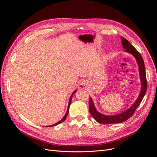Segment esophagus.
I'll return each instance as SVG.
<instances>
[{"label": "esophagus", "mask_w": 157, "mask_h": 157, "mask_svg": "<svg viewBox=\"0 0 157 157\" xmlns=\"http://www.w3.org/2000/svg\"><path fill=\"white\" fill-rule=\"evenodd\" d=\"M87 87V83L86 81H84V80H82L81 82H80L79 84V86L78 88L80 89H84Z\"/></svg>", "instance_id": "1"}]
</instances>
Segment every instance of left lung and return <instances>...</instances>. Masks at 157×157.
Returning <instances> with one entry per match:
<instances>
[{
    "label": "left lung",
    "mask_w": 157,
    "mask_h": 157,
    "mask_svg": "<svg viewBox=\"0 0 157 157\" xmlns=\"http://www.w3.org/2000/svg\"><path fill=\"white\" fill-rule=\"evenodd\" d=\"M122 39V47L128 53L132 54L134 57L137 65L139 68V73H140V78L141 80V90L139 94L138 98H137L135 102L132 104V105L128 108L127 110L121 113H118L117 115H105L101 114L97 111V109L94 105L93 99L92 98H90L89 100V111L90 114H91L92 117L96 120L98 123L101 124H117V123H121L127 121L128 118H130L134 112L136 111V109L138 107L141 101L143 99L145 94L147 91V83L146 79V75H145V64L143 58L139 53L137 50L133 46L128 40H127L124 37L121 36Z\"/></svg>",
    "instance_id": "left-lung-1"
}]
</instances>
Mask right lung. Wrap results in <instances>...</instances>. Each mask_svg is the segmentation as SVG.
Wrapping results in <instances>:
<instances>
[{
	"label": "right lung",
	"mask_w": 157,
	"mask_h": 157,
	"mask_svg": "<svg viewBox=\"0 0 157 157\" xmlns=\"http://www.w3.org/2000/svg\"><path fill=\"white\" fill-rule=\"evenodd\" d=\"M76 92H77V90H75V91L73 92V94H71V97H70V98H69V104H68V107H67V112H66V113H65V115H64V117L61 118V121H59V122H58L57 123H56V124H52V125H50V126H56V125H58V124H60V123H61L62 122H63L65 119H66V118H67V115H68V113H69V107H70V105H71V99H72V98H73V94H75Z\"/></svg>",
	"instance_id": "add662e5"
}]
</instances>
